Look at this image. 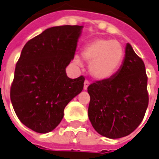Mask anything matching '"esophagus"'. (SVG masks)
Segmentation results:
<instances>
[{"instance_id": "obj_1", "label": "esophagus", "mask_w": 159, "mask_h": 159, "mask_svg": "<svg viewBox=\"0 0 159 159\" xmlns=\"http://www.w3.org/2000/svg\"><path fill=\"white\" fill-rule=\"evenodd\" d=\"M90 83H91V82H90L88 80H86V81H85V82H84V87H83L84 90L87 89V87H88V86L90 85Z\"/></svg>"}]
</instances>
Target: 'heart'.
I'll list each match as a JSON object with an SVG mask.
<instances>
[{"instance_id": "obj_1", "label": "heart", "mask_w": 159, "mask_h": 159, "mask_svg": "<svg viewBox=\"0 0 159 159\" xmlns=\"http://www.w3.org/2000/svg\"><path fill=\"white\" fill-rule=\"evenodd\" d=\"M82 57L91 62V74L98 80H106L113 76L124 58V48L120 43L113 39H97L85 45L82 49ZM80 63V58L75 57Z\"/></svg>"}]
</instances>
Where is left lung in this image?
<instances>
[{
    "instance_id": "1",
    "label": "left lung",
    "mask_w": 159,
    "mask_h": 159,
    "mask_svg": "<svg viewBox=\"0 0 159 159\" xmlns=\"http://www.w3.org/2000/svg\"><path fill=\"white\" fill-rule=\"evenodd\" d=\"M145 71L142 58L127 43L118 72L89 85L88 116L97 133L110 139L122 138L140 125L148 105Z\"/></svg>"
}]
</instances>
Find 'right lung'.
I'll return each mask as SVG.
<instances>
[{
	"mask_svg": "<svg viewBox=\"0 0 159 159\" xmlns=\"http://www.w3.org/2000/svg\"><path fill=\"white\" fill-rule=\"evenodd\" d=\"M82 26L47 29L24 46L11 86V100L19 120L37 133L54 129L65 106L82 92L85 77L72 79L66 67L73 59Z\"/></svg>",
	"mask_w": 159,
	"mask_h": 159,
	"instance_id": "right-lung-1",
	"label": "right lung"
}]
</instances>
